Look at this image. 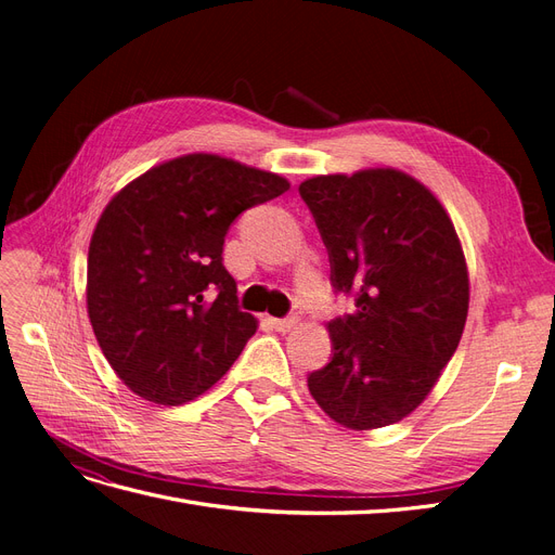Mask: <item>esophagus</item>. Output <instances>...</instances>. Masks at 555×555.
I'll list each match as a JSON object with an SVG mask.
<instances>
[{"label":"esophagus","instance_id":"esophagus-1","mask_svg":"<svg viewBox=\"0 0 555 555\" xmlns=\"http://www.w3.org/2000/svg\"><path fill=\"white\" fill-rule=\"evenodd\" d=\"M268 322H271V326L275 328V331H280V333H287V331H292L294 326H296V322L298 319L296 317H284V319H268Z\"/></svg>","mask_w":555,"mask_h":555}]
</instances>
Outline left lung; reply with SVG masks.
Wrapping results in <instances>:
<instances>
[{"label": "left lung", "instance_id": "left-lung-1", "mask_svg": "<svg viewBox=\"0 0 555 555\" xmlns=\"http://www.w3.org/2000/svg\"><path fill=\"white\" fill-rule=\"evenodd\" d=\"M298 194L326 245L333 292L354 298L328 322L333 354L308 389L345 428L396 424L461 343L469 284L456 229L422 182L396 169L317 176Z\"/></svg>", "mask_w": 555, "mask_h": 555}]
</instances>
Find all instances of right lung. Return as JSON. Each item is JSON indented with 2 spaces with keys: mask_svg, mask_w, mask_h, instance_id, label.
<instances>
[{
  "mask_svg": "<svg viewBox=\"0 0 555 555\" xmlns=\"http://www.w3.org/2000/svg\"><path fill=\"white\" fill-rule=\"evenodd\" d=\"M289 182L217 155L164 162L117 192L88 251V314L133 393L180 405L220 379L257 331L222 261L224 236Z\"/></svg>",
  "mask_w": 555,
  "mask_h": 555,
  "instance_id": "add662e5",
  "label": "right lung"
}]
</instances>
